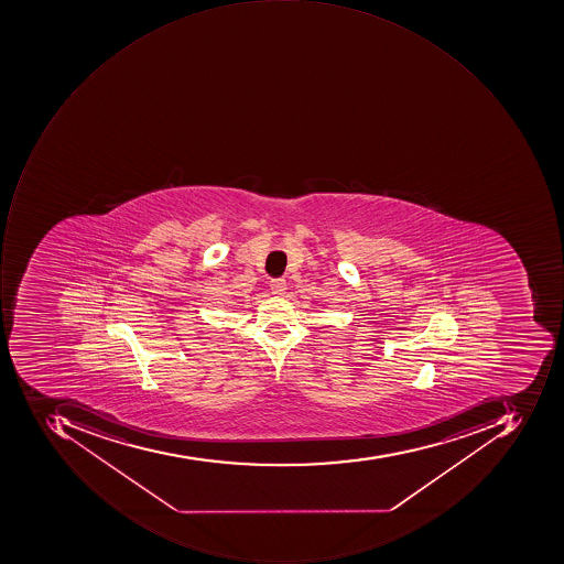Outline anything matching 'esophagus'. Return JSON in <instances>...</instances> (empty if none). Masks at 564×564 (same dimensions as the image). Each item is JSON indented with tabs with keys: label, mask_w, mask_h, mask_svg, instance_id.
<instances>
[{
	"label": "esophagus",
	"mask_w": 564,
	"mask_h": 564,
	"mask_svg": "<svg viewBox=\"0 0 564 564\" xmlns=\"http://www.w3.org/2000/svg\"><path fill=\"white\" fill-rule=\"evenodd\" d=\"M269 286H271L269 290H271V293H273L274 296H283L284 291H286V281L273 280Z\"/></svg>",
	"instance_id": "esophagus-1"
}]
</instances>
